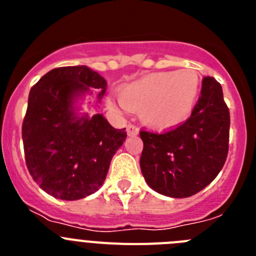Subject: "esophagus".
Returning a JSON list of instances; mask_svg holds the SVG:
<instances>
[{
	"label": "esophagus",
	"mask_w": 256,
	"mask_h": 256,
	"mask_svg": "<svg viewBox=\"0 0 256 256\" xmlns=\"http://www.w3.org/2000/svg\"><path fill=\"white\" fill-rule=\"evenodd\" d=\"M126 133H128V136L138 134V128H137L134 124H128V126H126Z\"/></svg>",
	"instance_id": "34e87169"
}]
</instances>
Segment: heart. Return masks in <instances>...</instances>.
I'll list each match as a JSON object with an SVG mask.
<instances>
[{"instance_id": "b5f03b06", "label": "heart", "mask_w": 256, "mask_h": 256, "mask_svg": "<svg viewBox=\"0 0 256 256\" xmlns=\"http://www.w3.org/2000/svg\"><path fill=\"white\" fill-rule=\"evenodd\" d=\"M201 79L196 70L159 72L120 88V96L108 97L116 112L141 110V119L154 130H170L190 116L200 94Z\"/></svg>"}]
</instances>
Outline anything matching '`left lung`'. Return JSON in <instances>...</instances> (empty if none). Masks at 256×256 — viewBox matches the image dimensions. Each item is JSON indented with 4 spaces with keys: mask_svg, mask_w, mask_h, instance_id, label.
<instances>
[{
    "mask_svg": "<svg viewBox=\"0 0 256 256\" xmlns=\"http://www.w3.org/2000/svg\"><path fill=\"white\" fill-rule=\"evenodd\" d=\"M230 122L220 83L205 76L200 97L184 123L164 133L140 132L144 141L140 165L148 186L176 198L204 190L227 159Z\"/></svg>",
    "mask_w": 256,
    "mask_h": 256,
    "instance_id": "1",
    "label": "left lung"
}]
</instances>
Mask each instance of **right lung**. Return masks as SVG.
Here are the masks:
<instances>
[{"instance_id": "add662e5", "label": "right lung", "mask_w": 256, "mask_h": 256, "mask_svg": "<svg viewBox=\"0 0 256 256\" xmlns=\"http://www.w3.org/2000/svg\"><path fill=\"white\" fill-rule=\"evenodd\" d=\"M105 79L84 65L55 68L29 92L22 120V144L32 178L48 195L79 200L102 186L110 162L126 138V128L115 130L102 114H76V98L106 91Z\"/></svg>"}]
</instances>
